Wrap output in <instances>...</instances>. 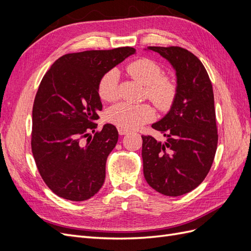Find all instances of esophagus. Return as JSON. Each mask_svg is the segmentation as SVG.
I'll return each instance as SVG.
<instances>
[{
  "mask_svg": "<svg viewBox=\"0 0 251 251\" xmlns=\"http://www.w3.org/2000/svg\"><path fill=\"white\" fill-rule=\"evenodd\" d=\"M128 132H130V131L126 130V128H124V127H118V133H119V135H121V136H123V135H126Z\"/></svg>",
  "mask_w": 251,
  "mask_h": 251,
  "instance_id": "esophagus-1",
  "label": "esophagus"
}]
</instances>
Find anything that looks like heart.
<instances>
[{
	"label": "heart",
	"instance_id": "b5f03b06",
	"mask_svg": "<svg viewBox=\"0 0 251 251\" xmlns=\"http://www.w3.org/2000/svg\"><path fill=\"white\" fill-rule=\"evenodd\" d=\"M131 76L146 87L147 97L160 110L171 108L177 95L175 81L163 76L162 68L149 58L137 59L126 68ZM119 72L116 69L102 75L98 82V95L104 101H114L118 96ZM155 118V111L150 104H130L120 102L113 105L105 114V119L110 124L119 127L133 130L150 123Z\"/></svg>",
	"mask_w": 251,
	"mask_h": 251
}]
</instances>
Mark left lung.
Segmentation results:
<instances>
[{"label":"left lung","mask_w":251,"mask_h":251,"mask_svg":"<svg viewBox=\"0 0 251 251\" xmlns=\"http://www.w3.org/2000/svg\"><path fill=\"white\" fill-rule=\"evenodd\" d=\"M176 71L177 95L166 115L151 127L168 140L142 137L143 175L165 196L192 192L206 177L218 144L214 91L200 59L181 47H148Z\"/></svg>","instance_id":"8db88e82"}]
</instances>
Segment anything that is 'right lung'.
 <instances>
[{"label":"right lung","mask_w":251,"mask_h":251,"mask_svg":"<svg viewBox=\"0 0 251 251\" xmlns=\"http://www.w3.org/2000/svg\"><path fill=\"white\" fill-rule=\"evenodd\" d=\"M135 52L121 47L69 53L56 59L43 77L32 109L31 149L44 182L60 198L85 201L101 188L118 132L107 124L93 139L88 137L95 132L94 121L102 109L98 82Z\"/></svg>","instance_id":"right-lung-1"}]
</instances>
